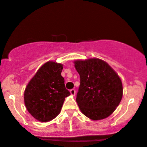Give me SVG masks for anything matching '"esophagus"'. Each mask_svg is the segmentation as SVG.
<instances>
[{"label":"esophagus","mask_w":147,"mask_h":147,"mask_svg":"<svg viewBox=\"0 0 147 147\" xmlns=\"http://www.w3.org/2000/svg\"><path fill=\"white\" fill-rule=\"evenodd\" d=\"M75 93H76V91H75V89H72L70 90V94L72 95H75Z\"/></svg>","instance_id":"esophagus-1"}]
</instances>
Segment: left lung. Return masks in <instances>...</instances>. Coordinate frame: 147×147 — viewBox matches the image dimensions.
<instances>
[{"instance_id":"1","label":"left lung","mask_w":147,"mask_h":147,"mask_svg":"<svg viewBox=\"0 0 147 147\" xmlns=\"http://www.w3.org/2000/svg\"><path fill=\"white\" fill-rule=\"evenodd\" d=\"M80 77L76 101L81 112L98 121L114 112L123 96L121 78L107 62L98 58L74 62Z\"/></svg>"}]
</instances>
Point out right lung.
Masks as SVG:
<instances>
[{
	"label": "right lung",
	"mask_w": 147,
	"mask_h": 147,
	"mask_svg": "<svg viewBox=\"0 0 147 147\" xmlns=\"http://www.w3.org/2000/svg\"><path fill=\"white\" fill-rule=\"evenodd\" d=\"M63 65L52 61L44 64L31 78L24 91V103L28 113L41 122L59 115L65 98L70 95L61 75Z\"/></svg>",
	"instance_id": "right-lung-1"
}]
</instances>
